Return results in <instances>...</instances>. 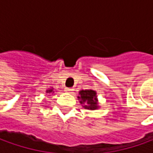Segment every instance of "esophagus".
Here are the masks:
<instances>
[{"label": "esophagus", "instance_id": "esophagus-1", "mask_svg": "<svg viewBox=\"0 0 153 153\" xmlns=\"http://www.w3.org/2000/svg\"><path fill=\"white\" fill-rule=\"evenodd\" d=\"M65 91L66 92V93H69V94H71V93H73L74 89L71 88H65Z\"/></svg>", "mask_w": 153, "mask_h": 153}]
</instances>
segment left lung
Wrapping results in <instances>:
<instances>
[{
	"mask_svg": "<svg viewBox=\"0 0 153 153\" xmlns=\"http://www.w3.org/2000/svg\"><path fill=\"white\" fill-rule=\"evenodd\" d=\"M77 99L82 106L84 109L94 111L100 108L97 93L93 89L80 90L79 96L77 97Z\"/></svg>",
	"mask_w": 153,
	"mask_h": 153,
	"instance_id": "1",
	"label": "left lung"
}]
</instances>
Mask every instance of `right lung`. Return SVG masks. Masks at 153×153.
Listing matches in <instances>:
<instances>
[{"instance_id":"right-lung-1","label":"right lung","mask_w":153,"mask_h":153,"mask_svg":"<svg viewBox=\"0 0 153 153\" xmlns=\"http://www.w3.org/2000/svg\"><path fill=\"white\" fill-rule=\"evenodd\" d=\"M46 93H48V94L54 93V91H53V88H48V89H47V90H46Z\"/></svg>"}]
</instances>
